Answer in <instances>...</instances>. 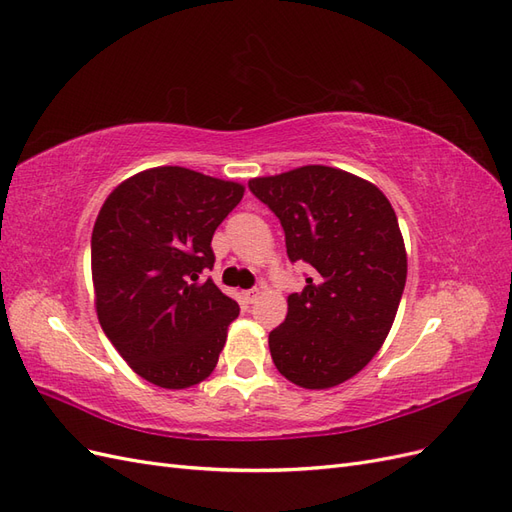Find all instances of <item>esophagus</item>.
<instances>
[{
	"label": "esophagus",
	"instance_id": "esophagus-1",
	"mask_svg": "<svg viewBox=\"0 0 512 512\" xmlns=\"http://www.w3.org/2000/svg\"><path fill=\"white\" fill-rule=\"evenodd\" d=\"M260 297V290L258 288H250V290H243V299L245 303H256V299Z\"/></svg>",
	"mask_w": 512,
	"mask_h": 512
}]
</instances>
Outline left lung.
I'll return each mask as SVG.
<instances>
[{
  "instance_id": "left-lung-1",
  "label": "left lung",
  "mask_w": 512,
  "mask_h": 512,
  "mask_svg": "<svg viewBox=\"0 0 512 512\" xmlns=\"http://www.w3.org/2000/svg\"><path fill=\"white\" fill-rule=\"evenodd\" d=\"M247 185L280 220L290 262L312 269L269 333L273 363L303 389L342 384L380 350L404 294L408 258L389 198L318 164Z\"/></svg>"
}]
</instances>
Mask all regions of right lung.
I'll use <instances>...</instances> for the list:
<instances>
[{
    "label": "right lung",
    "mask_w": 512,
    "mask_h": 512,
    "mask_svg": "<svg viewBox=\"0 0 512 512\" xmlns=\"http://www.w3.org/2000/svg\"><path fill=\"white\" fill-rule=\"evenodd\" d=\"M243 185L190 168L158 166L123 181L91 232L100 327L147 382L188 389L218 365L235 299L200 280L213 269V232Z\"/></svg>",
    "instance_id": "obj_1"
}]
</instances>
